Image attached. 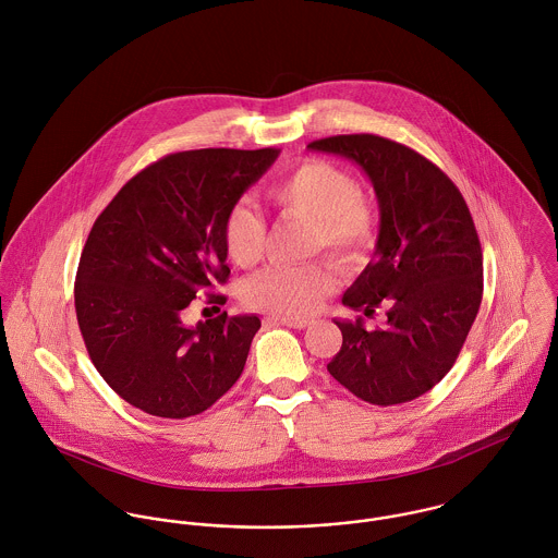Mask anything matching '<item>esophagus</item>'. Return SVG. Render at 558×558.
Listing matches in <instances>:
<instances>
[{"label": "esophagus", "instance_id": "esophagus-1", "mask_svg": "<svg viewBox=\"0 0 558 558\" xmlns=\"http://www.w3.org/2000/svg\"><path fill=\"white\" fill-rule=\"evenodd\" d=\"M270 324H283L290 328H310L314 324V319L310 318H292V316H268Z\"/></svg>", "mask_w": 558, "mask_h": 558}]
</instances>
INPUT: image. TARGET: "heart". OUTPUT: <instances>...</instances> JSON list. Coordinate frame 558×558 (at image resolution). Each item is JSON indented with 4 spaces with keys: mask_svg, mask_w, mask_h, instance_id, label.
Returning <instances> with one entry per match:
<instances>
[{
    "mask_svg": "<svg viewBox=\"0 0 558 558\" xmlns=\"http://www.w3.org/2000/svg\"><path fill=\"white\" fill-rule=\"evenodd\" d=\"M266 197L283 213L312 219V251H328L341 264L367 257L376 242V215L363 199L356 178L326 159L301 160L268 189ZM264 217L236 204L223 223V242L230 259L251 266L264 251ZM337 288L332 268L324 262L272 264L251 275L242 286L248 307L279 316H310Z\"/></svg>",
    "mask_w": 558,
    "mask_h": 558,
    "instance_id": "obj_1",
    "label": "heart"
}]
</instances>
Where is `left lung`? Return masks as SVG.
Here are the masks:
<instances>
[{
  "mask_svg": "<svg viewBox=\"0 0 558 558\" xmlns=\"http://www.w3.org/2000/svg\"><path fill=\"white\" fill-rule=\"evenodd\" d=\"M310 150L354 160L372 180L380 230L374 257L341 303L387 326L335 319L341 350L328 374L356 398L393 405L421 398L453 367L477 318L483 257L460 189L432 160L378 135H337Z\"/></svg>",
  "mask_w": 558,
  "mask_h": 558,
  "instance_id": "8db88e82",
  "label": "left lung"
}]
</instances>
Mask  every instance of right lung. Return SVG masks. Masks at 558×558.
Returning a JSON list of instances; mask_svg holds the SVG:
<instances>
[{"mask_svg":"<svg viewBox=\"0 0 558 558\" xmlns=\"http://www.w3.org/2000/svg\"><path fill=\"white\" fill-rule=\"evenodd\" d=\"M281 150L167 155L131 178L98 215L81 253L75 310L87 354L131 405L162 418L204 412L239 380L257 316L186 326L199 288L226 283L228 213ZM210 303H226L210 294Z\"/></svg>","mask_w":558,"mask_h":558,"instance_id":"1","label":"right lung"}]
</instances>
